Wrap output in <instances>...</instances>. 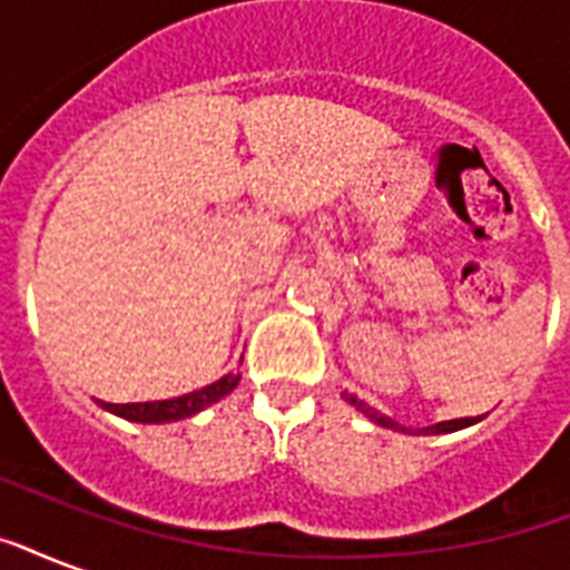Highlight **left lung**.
<instances>
[{
  "label": "left lung",
  "instance_id": "1",
  "mask_svg": "<svg viewBox=\"0 0 570 570\" xmlns=\"http://www.w3.org/2000/svg\"><path fill=\"white\" fill-rule=\"evenodd\" d=\"M348 402H352V405H357L361 407V411H364L366 416H370V420H373V423H379V425H387V429H399V432H405V429H402V425L399 423H393V420H390V416H381L379 411H373V407L370 405H364V402H357L355 396H346ZM476 420H482V416H461V420H446V423H438V425H429V429H423L425 434H441V432H455V429H464V425H473L476 423Z\"/></svg>",
  "mask_w": 570,
  "mask_h": 570
}]
</instances>
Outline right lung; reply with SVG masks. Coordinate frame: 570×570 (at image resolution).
Masks as SVG:
<instances>
[{"label":"right lung","instance_id":"right-lung-1","mask_svg":"<svg viewBox=\"0 0 570 570\" xmlns=\"http://www.w3.org/2000/svg\"><path fill=\"white\" fill-rule=\"evenodd\" d=\"M239 384V375H224L215 384H206L200 390H191L186 396L163 399V402H132V405H111L102 402L106 411L132 420V423H171V420H186V416L204 411L206 405H213L222 396H227L233 387Z\"/></svg>","mask_w":570,"mask_h":570}]
</instances>
